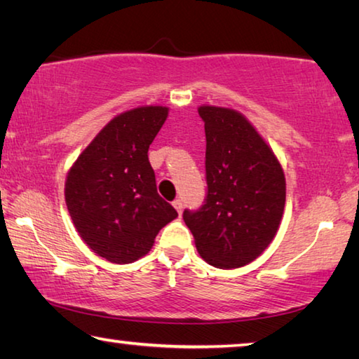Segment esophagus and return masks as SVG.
Here are the masks:
<instances>
[{"label":"esophagus","mask_w":359,"mask_h":359,"mask_svg":"<svg viewBox=\"0 0 359 359\" xmlns=\"http://www.w3.org/2000/svg\"><path fill=\"white\" fill-rule=\"evenodd\" d=\"M172 205L175 208V210L179 212V215L182 214V210H184V203H182V199H174Z\"/></svg>","instance_id":"obj_1"}]
</instances>
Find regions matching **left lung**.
I'll return each mask as SVG.
<instances>
[{
  "mask_svg": "<svg viewBox=\"0 0 359 359\" xmlns=\"http://www.w3.org/2000/svg\"><path fill=\"white\" fill-rule=\"evenodd\" d=\"M205 130L208 198L185 210L201 258L218 269L242 267L263 253L280 226L287 182L280 161L245 115L198 107Z\"/></svg>",
  "mask_w": 359,
  "mask_h": 359,
  "instance_id": "left-lung-1",
  "label": "left lung"
}]
</instances>
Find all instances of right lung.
<instances>
[{"mask_svg":"<svg viewBox=\"0 0 359 359\" xmlns=\"http://www.w3.org/2000/svg\"><path fill=\"white\" fill-rule=\"evenodd\" d=\"M166 106L121 112L93 137L65 182V201L82 241L98 257L128 264L145 257L177 212L156 191L149 147Z\"/></svg>","mask_w":359,"mask_h":359,"instance_id":"obj_1","label":"right lung"}]
</instances>
